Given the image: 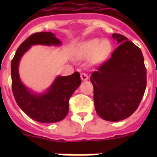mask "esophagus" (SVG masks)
<instances>
[{
  "label": "esophagus",
  "instance_id": "34e87169",
  "mask_svg": "<svg viewBox=\"0 0 157 157\" xmlns=\"http://www.w3.org/2000/svg\"><path fill=\"white\" fill-rule=\"evenodd\" d=\"M81 79L82 80V81H86V80L88 79V75L86 74V73H82Z\"/></svg>",
  "mask_w": 157,
  "mask_h": 157
}]
</instances>
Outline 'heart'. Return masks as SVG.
Masks as SVG:
<instances>
[{
  "label": "heart",
  "instance_id": "heart-1",
  "mask_svg": "<svg viewBox=\"0 0 157 157\" xmlns=\"http://www.w3.org/2000/svg\"><path fill=\"white\" fill-rule=\"evenodd\" d=\"M112 51V45L108 40L92 38L80 44L75 51V56L80 59H90L94 64L104 61Z\"/></svg>",
  "mask_w": 157,
  "mask_h": 157
}]
</instances>
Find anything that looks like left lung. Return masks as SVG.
<instances>
[{
  "label": "left lung",
  "mask_w": 157,
  "mask_h": 157,
  "mask_svg": "<svg viewBox=\"0 0 157 157\" xmlns=\"http://www.w3.org/2000/svg\"><path fill=\"white\" fill-rule=\"evenodd\" d=\"M119 46L110 59L92 73L96 112L103 120H125L138 109L146 87V69L141 49L125 36L112 34Z\"/></svg>",
  "instance_id": "obj_1"
}]
</instances>
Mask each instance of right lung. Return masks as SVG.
I'll return each instance as SVG.
<instances>
[{
    "mask_svg": "<svg viewBox=\"0 0 157 157\" xmlns=\"http://www.w3.org/2000/svg\"><path fill=\"white\" fill-rule=\"evenodd\" d=\"M60 46L61 41L52 32L32 34L19 45L11 63L12 86L19 107L32 120L42 123L61 121L68 113L69 99L81 84L80 74L57 75L50 86L42 93L30 90L21 81L19 73L20 59L32 45Z\"/></svg>",
    "mask_w": 157,
    "mask_h": 157,
    "instance_id": "add662e5",
    "label": "right lung"
}]
</instances>
